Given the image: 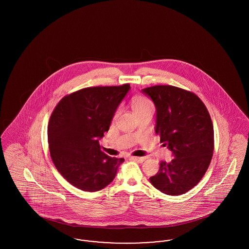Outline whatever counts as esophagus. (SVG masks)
<instances>
[{
    "label": "esophagus",
    "mask_w": 249,
    "mask_h": 249,
    "mask_svg": "<svg viewBox=\"0 0 249 249\" xmlns=\"http://www.w3.org/2000/svg\"><path fill=\"white\" fill-rule=\"evenodd\" d=\"M129 159H130V160H134V161L139 162V163H142V162L145 160L144 157H130Z\"/></svg>",
    "instance_id": "34e87169"
}]
</instances>
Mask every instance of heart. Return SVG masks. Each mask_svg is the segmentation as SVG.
Segmentation results:
<instances>
[{
  "label": "heart",
  "instance_id": "b5f03b06",
  "mask_svg": "<svg viewBox=\"0 0 249 249\" xmlns=\"http://www.w3.org/2000/svg\"><path fill=\"white\" fill-rule=\"evenodd\" d=\"M131 107L134 113L142 111L146 108H153L152 103L143 96H136L131 101Z\"/></svg>",
  "mask_w": 249,
  "mask_h": 249
}]
</instances>
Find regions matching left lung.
Wrapping results in <instances>:
<instances>
[{
  "instance_id": "8db88e82",
  "label": "left lung",
  "mask_w": 249,
  "mask_h": 249,
  "mask_svg": "<svg viewBox=\"0 0 249 249\" xmlns=\"http://www.w3.org/2000/svg\"><path fill=\"white\" fill-rule=\"evenodd\" d=\"M156 107L155 131L175 157L161 161L149 178L157 190L181 195L195 187L204 176L213 152V128L210 115L198 96L173 86L142 89Z\"/></svg>"
}]
</instances>
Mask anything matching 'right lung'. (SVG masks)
Here are the masks:
<instances>
[{"mask_svg": "<svg viewBox=\"0 0 249 249\" xmlns=\"http://www.w3.org/2000/svg\"><path fill=\"white\" fill-rule=\"evenodd\" d=\"M130 87L86 88L65 96L48 123L49 151L59 174L79 190L94 192L108 186L124 159L101 150L120 103Z\"/></svg>", "mask_w": 249, "mask_h": 249, "instance_id": "add662e5", "label": "right lung"}]
</instances>
